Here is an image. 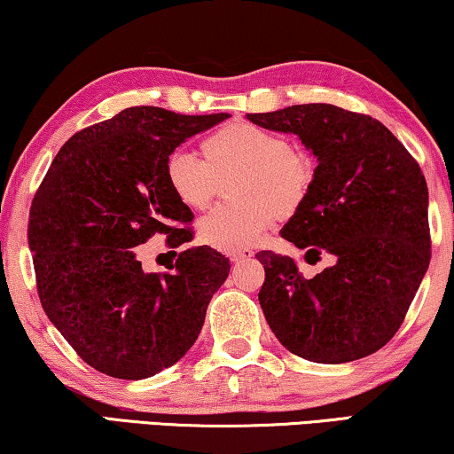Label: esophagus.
I'll return each instance as SVG.
<instances>
[{
    "instance_id": "obj_1",
    "label": "esophagus",
    "mask_w": 454,
    "mask_h": 454,
    "mask_svg": "<svg viewBox=\"0 0 454 454\" xmlns=\"http://www.w3.org/2000/svg\"><path fill=\"white\" fill-rule=\"evenodd\" d=\"M227 255L231 262H247L254 258V252L249 247H238V249H229Z\"/></svg>"
}]
</instances>
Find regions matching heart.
Returning <instances> with one entry per match:
<instances>
[{
    "label": "heart",
    "instance_id": "1",
    "mask_svg": "<svg viewBox=\"0 0 454 454\" xmlns=\"http://www.w3.org/2000/svg\"><path fill=\"white\" fill-rule=\"evenodd\" d=\"M202 162L186 149L163 161V178L174 199L202 211L233 178L235 199L200 221V238L221 249L258 243L276 221L305 205L315 182L311 155L291 145L285 135L247 121L223 124L202 141Z\"/></svg>",
    "mask_w": 454,
    "mask_h": 454
}]
</instances>
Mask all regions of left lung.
<instances>
[{
  "label": "left lung",
  "mask_w": 454,
  "mask_h": 454,
  "mask_svg": "<svg viewBox=\"0 0 454 454\" xmlns=\"http://www.w3.org/2000/svg\"><path fill=\"white\" fill-rule=\"evenodd\" d=\"M260 127L299 135L317 157L305 205L280 235L307 249L305 278L291 255L255 254L264 264L258 299L288 352L340 364L369 356L395 336L430 264L428 186L402 141L377 118L333 104H297L247 114Z\"/></svg>",
  "instance_id": "1"
}]
</instances>
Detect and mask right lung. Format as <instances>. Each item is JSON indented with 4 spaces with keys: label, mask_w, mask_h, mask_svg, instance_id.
<instances>
[{
    "label": "right lung",
    "mask_w": 454,
    "mask_h": 454,
    "mask_svg": "<svg viewBox=\"0 0 454 454\" xmlns=\"http://www.w3.org/2000/svg\"><path fill=\"white\" fill-rule=\"evenodd\" d=\"M225 118L127 108L75 133L52 160L28 216L36 291L91 369L114 379L153 377L199 338L229 260L208 246L190 247L172 272L149 274L135 247L153 235L168 247L192 241L194 215L169 192L163 161Z\"/></svg>",
    "instance_id": "1"
}]
</instances>
